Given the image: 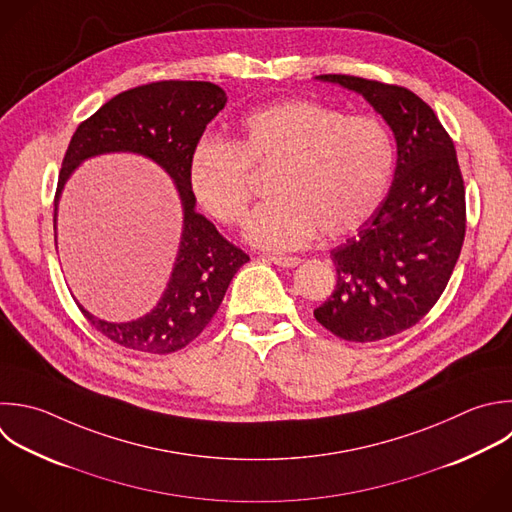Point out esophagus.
<instances>
[{
  "mask_svg": "<svg viewBox=\"0 0 512 512\" xmlns=\"http://www.w3.org/2000/svg\"><path fill=\"white\" fill-rule=\"evenodd\" d=\"M270 260L276 266H282V268H294V266H298L302 262L298 256H270Z\"/></svg>",
  "mask_w": 512,
  "mask_h": 512,
  "instance_id": "obj_1",
  "label": "esophagus"
}]
</instances>
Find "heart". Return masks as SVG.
Here are the masks:
<instances>
[{"label": "heart", "mask_w": 512, "mask_h": 512, "mask_svg": "<svg viewBox=\"0 0 512 512\" xmlns=\"http://www.w3.org/2000/svg\"><path fill=\"white\" fill-rule=\"evenodd\" d=\"M394 168V142L376 116L314 100H288L248 114L240 138L202 140L190 158V188L222 224H238L254 196L256 170L276 196L248 220L246 236L270 250L356 232L380 206Z\"/></svg>", "instance_id": "b5f03b06"}]
</instances>
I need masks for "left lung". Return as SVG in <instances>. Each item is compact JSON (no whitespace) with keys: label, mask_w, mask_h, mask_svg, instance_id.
Segmentation results:
<instances>
[{"label":"left lung","mask_w":512,"mask_h":512,"mask_svg":"<svg viewBox=\"0 0 512 512\" xmlns=\"http://www.w3.org/2000/svg\"><path fill=\"white\" fill-rule=\"evenodd\" d=\"M316 78L362 94L396 140L392 186L358 234L330 252L336 288L314 310L334 336L374 342L414 326L444 292L464 242V182L448 132L414 92L356 76Z\"/></svg>","instance_id":"8db88e82"}]
</instances>
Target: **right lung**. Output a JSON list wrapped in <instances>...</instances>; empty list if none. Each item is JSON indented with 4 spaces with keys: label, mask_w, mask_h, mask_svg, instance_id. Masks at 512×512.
<instances>
[{
    "label": "right lung",
    "mask_w": 512,
    "mask_h": 512,
    "mask_svg": "<svg viewBox=\"0 0 512 512\" xmlns=\"http://www.w3.org/2000/svg\"><path fill=\"white\" fill-rule=\"evenodd\" d=\"M226 100V92L210 82H152L106 102L70 140L56 190L54 226L64 184L84 160L98 154L134 152L154 160L172 176L182 200V240L156 308L132 322H106L78 304L96 330L124 348L172 354L188 346L210 324L234 274L250 260L194 210L190 188L192 152Z\"/></svg>",
    "instance_id": "obj_1"
}]
</instances>
